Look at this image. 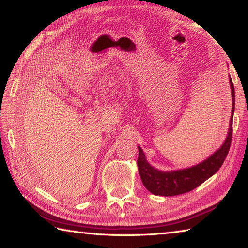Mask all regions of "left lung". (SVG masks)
I'll use <instances>...</instances> for the list:
<instances>
[{"instance_id":"8db88e82","label":"left lung","mask_w":248,"mask_h":248,"mask_svg":"<svg viewBox=\"0 0 248 248\" xmlns=\"http://www.w3.org/2000/svg\"><path fill=\"white\" fill-rule=\"evenodd\" d=\"M231 93H232V115H231L228 137L221 148L213 153L211 156L204 159L189 169L162 171L151 166L146 161L145 155L140 146L139 157H138V169L141 176V180L144 187L150 192L156 196H177L189 192L195 189L208 178L215 175L223 164L226 155L229 153L233 133V114L235 108V92L232 79L230 78Z\"/></svg>"}]
</instances>
